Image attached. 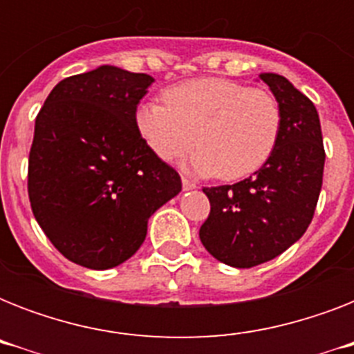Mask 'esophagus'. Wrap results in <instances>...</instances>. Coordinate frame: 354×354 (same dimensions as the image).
I'll use <instances>...</instances> for the list:
<instances>
[{
	"label": "esophagus",
	"mask_w": 354,
	"mask_h": 354,
	"mask_svg": "<svg viewBox=\"0 0 354 354\" xmlns=\"http://www.w3.org/2000/svg\"><path fill=\"white\" fill-rule=\"evenodd\" d=\"M182 187L183 191H193V189H196V183H193L187 178H182Z\"/></svg>",
	"instance_id": "1"
}]
</instances>
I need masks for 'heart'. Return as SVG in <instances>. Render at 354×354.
Masks as SVG:
<instances>
[{"label": "heart", "instance_id": "heart-1", "mask_svg": "<svg viewBox=\"0 0 354 354\" xmlns=\"http://www.w3.org/2000/svg\"><path fill=\"white\" fill-rule=\"evenodd\" d=\"M165 102H141L133 124L160 160L174 161L196 145L189 169L200 176L241 180L268 161L281 133V108L261 88L204 77L165 90Z\"/></svg>", "mask_w": 354, "mask_h": 354}]
</instances>
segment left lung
Instances as JSON below:
<instances>
[{"label": "left lung", "mask_w": 354, "mask_h": 354, "mask_svg": "<svg viewBox=\"0 0 354 354\" xmlns=\"http://www.w3.org/2000/svg\"><path fill=\"white\" fill-rule=\"evenodd\" d=\"M281 108V133L259 171L233 185L204 187L211 213L200 241L221 263L252 268L307 232L324 180L325 150L313 101L275 73L259 75Z\"/></svg>", "instance_id": "1"}]
</instances>
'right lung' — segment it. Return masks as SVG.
Masks as SVG:
<instances>
[{
  "mask_svg": "<svg viewBox=\"0 0 354 354\" xmlns=\"http://www.w3.org/2000/svg\"><path fill=\"white\" fill-rule=\"evenodd\" d=\"M154 79L99 66L60 80L36 115L29 200L36 222L71 263L119 266L182 180L138 136L133 115Z\"/></svg>",
  "mask_w": 354,
  "mask_h": 354,
  "instance_id": "1",
  "label": "right lung"
}]
</instances>
